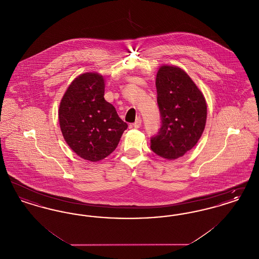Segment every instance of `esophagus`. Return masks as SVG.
<instances>
[{"instance_id": "34e87169", "label": "esophagus", "mask_w": 259, "mask_h": 259, "mask_svg": "<svg viewBox=\"0 0 259 259\" xmlns=\"http://www.w3.org/2000/svg\"><path fill=\"white\" fill-rule=\"evenodd\" d=\"M132 126H133L134 128H140V127L142 126V119H141L140 117H138V118L136 119L135 122L132 124Z\"/></svg>"}]
</instances>
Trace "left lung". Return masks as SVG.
Returning <instances> with one entry per match:
<instances>
[{"label": "left lung", "instance_id": "1", "mask_svg": "<svg viewBox=\"0 0 259 259\" xmlns=\"http://www.w3.org/2000/svg\"><path fill=\"white\" fill-rule=\"evenodd\" d=\"M160 128L150 138L151 150L163 158L177 159L197 144L205 128L207 104L185 71L162 66L156 75Z\"/></svg>", "mask_w": 259, "mask_h": 259}]
</instances>
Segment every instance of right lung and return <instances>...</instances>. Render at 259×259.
Segmentation results:
<instances>
[{
    "instance_id": "add662e5",
    "label": "right lung",
    "mask_w": 259,
    "mask_h": 259,
    "mask_svg": "<svg viewBox=\"0 0 259 259\" xmlns=\"http://www.w3.org/2000/svg\"><path fill=\"white\" fill-rule=\"evenodd\" d=\"M104 95L103 76L87 73L74 79L60 103L63 137L85 160L95 162L110 155L128 127Z\"/></svg>"
}]
</instances>
